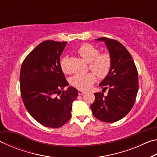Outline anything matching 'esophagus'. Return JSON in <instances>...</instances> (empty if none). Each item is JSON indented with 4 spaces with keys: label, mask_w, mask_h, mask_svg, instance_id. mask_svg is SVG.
<instances>
[{
    "label": "esophagus",
    "mask_w": 157,
    "mask_h": 157,
    "mask_svg": "<svg viewBox=\"0 0 157 157\" xmlns=\"http://www.w3.org/2000/svg\"><path fill=\"white\" fill-rule=\"evenodd\" d=\"M85 93V91H82V90H79L78 91V94L79 95H83Z\"/></svg>",
    "instance_id": "34e87169"
}]
</instances>
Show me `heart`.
<instances>
[{"instance_id":"obj_1","label":"heart","mask_w":157,"mask_h":157,"mask_svg":"<svg viewBox=\"0 0 157 157\" xmlns=\"http://www.w3.org/2000/svg\"><path fill=\"white\" fill-rule=\"evenodd\" d=\"M78 54L82 59L89 62V68L94 72L86 74H76L71 77L70 83L72 86L80 90L89 89L96 81L97 74L99 78H105L109 73L112 66V58L107 52L99 53L100 50L90 44L81 45L77 50ZM68 57H63L59 62L60 67L64 73H68Z\"/></svg>"}]
</instances>
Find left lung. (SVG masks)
I'll use <instances>...</instances> for the list:
<instances>
[{
  "label": "left lung",
  "mask_w": 157,
  "mask_h": 157,
  "mask_svg": "<svg viewBox=\"0 0 157 157\" xmlns=\"http://www.w3.org/2000/svg\"><path fill=\"white\" fill-rule=\"evenodd\" d=\"M104 41L112 58V66L109 75L100 84L108 89V95L95 93V100L91 105L93 114L105 123H113L125 116L134 105L139 89V77L132 57L120 42L106 37Z\"/></svg>",
  "instance_id": "8db88e82"
}]
</instances>
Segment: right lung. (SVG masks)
<instances>
[{
	"mask_svg": "<svg viewBox=\"0 0 157 157\" xmlns=\"http://www.w3.org/2000/svg\"><path fill=\"white\" fill-rule=\"evenodd\" d=\"M66 41L41 42L27 55L21 65L20 89L23 102L31 116L42 125L63 126L70 120L72 104L78 95L60 67V56Z\"/></svg>",
	"mask_w": 157,
	"mask_h": 157,
	"instance_id": "right-lung-1",
	"label": "right lung"
}]
</instances>
